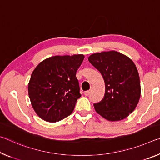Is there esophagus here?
I'll return each instance as SVG.
<instances>
[{
    "instance_id": "obj_1",
    "label": "esophagus",
    "mask_w": 160,
    "mask_h": 160,
    "mask_svg": "<svg viewBox=\"0 0 160 160\" xmlns=\"http://www.w3.org/2000/svg\"><path fill=\"white\" fill-rule=\"evenodd\" d=\"M90 93H91V91H90V90H88V91H85V92H84V94H85V96H87V97H88V96H89V95H90Z\"/></svg>"
}]
</instances>
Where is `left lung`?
<instances>
[{"instance_id": "8db88e82", "label": "left lung", "mask_w": 160, "mask_h": 160, "mask_svg": "<svg viewBox=\"0 0 160 160\" xmlns=\"http://www.w3.org/2000/svg\"><path fill=\"white\" fill-rule=\"evenodd\" d=\"M88 60L105 82V94L94 109L111 121L123 120L135 110L140 97L138 72L131 58L116 51L95 53Z\"/></svg>"}]
</instances>
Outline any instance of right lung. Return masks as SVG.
<instances>
[{
	"label": "right lung",
	"instance_id": "right-lung-1",
	"mask_svg": "<svg viewBox=\"0 0 160 160\" xmlns=\"http://www.w3.org/2000/svg\"><path fill=\"white\" fill-rule=\"evenodd\" d=\"M85 56H55L42 61L28 84L32 106L48 122H57L71 114L81 97L76 72Z\"/></svg>",
	"mask_w": 160,
	"mask_h": 160
}]
</instances>
